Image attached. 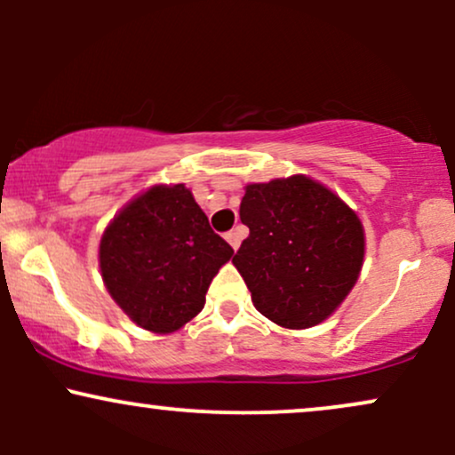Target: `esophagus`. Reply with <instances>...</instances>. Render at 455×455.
I'll return each mask as SVG.
<instances>
[{"label":"esophagus","mask_w":455,"mask_h":455,"mask_svg":"<svg viewBox=\"0 0 455 455\" xmlns=\"http://www.w3.org/2000/svg\"><path fill=\"white\" fill-rule=\"evenodd\" d=\"M242 237H243L242 228H233V231L227 233V242L233 245V250L239 248V243H242Z\"/></svg>","instance_id":"obj_1"}]
</instances>
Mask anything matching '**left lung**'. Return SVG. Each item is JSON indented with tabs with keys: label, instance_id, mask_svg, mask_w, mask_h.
Returning a JSON list of instances; mask_svg holds the SVG:
<instances>
[{
	"label": "left lung",
	"instance_id": "obj_1",
	"mask_svg": "<svg viewBox=\"0 0 455 455\" xmlns=\"http://www.w3.org/2000/svg\"><path fill=\"white\" fill-rule=\"evenodd\" d=\"M250 235L233 265L263 316L286 329L318 325L342 304L363 263V227L325 186L293 175L245 186Z\"/></svg>",
	"mask_w": 455,
	"mask_h": 455
}]
</instances>
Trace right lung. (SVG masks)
I'll return each instance as SVG.
<instances>
[{"label": "right lung", "mask_w": 455, "mask_h": 455, "mask_svg": "<svg viewBox=\"0 0 455 455\" xmlns=\"http://www.w3.org/2000/svg\"><path fill=\"white\" fill-rule=\"evenodd\" d=\"M231 257L184 184L149 188L113 218L100 242L108 293L156 333L175 331L203 310L213 275Z\"/></svg>", "instance_id": "obj_1"}]
</instances>
